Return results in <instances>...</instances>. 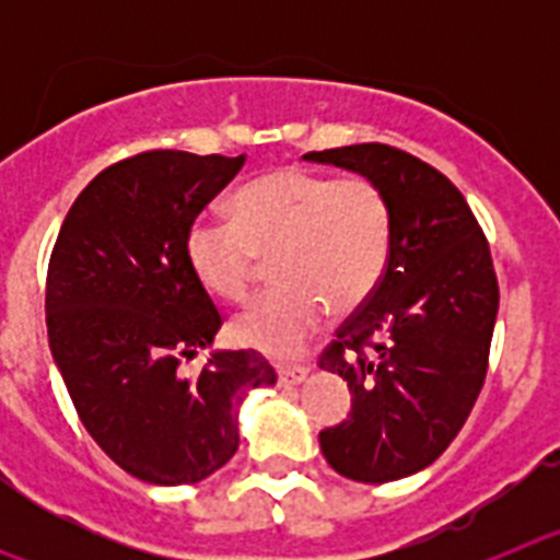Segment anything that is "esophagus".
<instances>
[{"instance_id":"1","label":"esophagus","mask_w":560,"mask_h":560,"mask_svg":"<svg viewBox=\"0 0 560 560\" xmlns=\"http://www.w3.org/2000/svg\"><path fill=\"white\" fill-rule=\"evenodd\" d=\"M305 375H308V368H280L277 370V381L283 384V387H294V384H300V381H305Z\"/></svg>"}]
</instances>
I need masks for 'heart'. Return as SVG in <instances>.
Segmentation results:
<instances>
[{"instance_id":"1","label":"heart","mask_w":560,"mask_h":560,"mask_svg":"<svg viewBox=\"0 0 560 560\" xmlns=\"http://www.w3.org/2000/svg\"><path fill=\"white\" fill-rule=\"evenodd\" d=\"M232 224L199 219L185 235L196 283L221 303L241 305L255 291L260 260L271 257L280 289L257 300L232 336L260 353L291 355L325 319L364 308L393 255V205L370 179H330L277 167L237 187Z\"/></svg>"}]
</instances>
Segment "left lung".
<instances>
[{"label": "left lung", "mask_w": 560, "mask_h": 560, "mask_svg": "<svg viewBox=\"0 0 560 560\" xmlns=\"http://www.w3.org/2000/svg\"><path fill=\"white\" fill-rule=\"evenodd\" d=\"M303 160L359 173L393 205L387 275L319 361L353 395L348 418L319 432L325 459L355 482H393L446 452L482 389L499 311L491 249L463 192L412 153L364 142Z\"/></svg>", "instance_id": "obj_1"}]
</instances>
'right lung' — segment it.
Here are the masks:
<instances>
[{"mask_svg":"<svg viewBox=\"0 0 560 560\" xmlns=\"http://www.w3.org/2000/svg\"><path fill=\"white\" fill-rule=\"evenodd\" d=\"M241 156L145 151L97 173L58 232L47 271L49 350L78 418L122 471L192 485L237 452V404L277 381L255 350H215L221 314L196 283L185 235Z\"/></svg>","mask_w":560,"mask_h":560,"instance_id":"add662e5","label":"right lung"}]
</instances>
